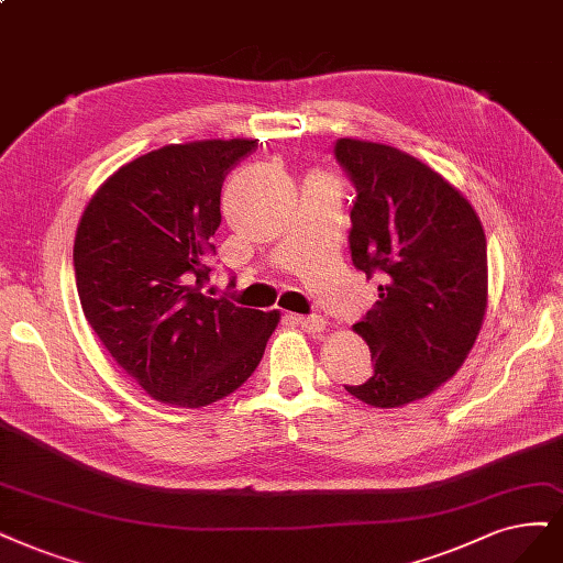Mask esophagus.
Wrapping results in <instances>:
<instances>
[{"mask_svg":"<svg viewBox=\"0 0 563 563\" xmlns=\"http://www.w3.org/2000/svg\"><path fill=\"white\" fill-rule=\"evenodd\" d=\"M294 319L305 333H309V335H319V333H323L325 331V319H321V317H290Z\"/></svg>","mask_w":563,"mask_h":563,"instance_id":"1","label":"esophagus"}]
</instances>
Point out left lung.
Here are the masks:
<instances>
[{"mask_svg":"<svg viewBox=\"0 0 563 563\" xmlns=\"http://www.w3.org/2000/svg\"><path fill=\"white\" fill-rule=\"evenodd\" d=\"M335 156L356 186L354 265L379 300L354 323L375 373L344 389L394 410L438 391L456 375L487 312V238L459 188L396 146L344 137Z\"/></svg>","mask_w":563,"mask_h":563,"instance_id":"8db88e82","label":"left lung"}]
</instances>
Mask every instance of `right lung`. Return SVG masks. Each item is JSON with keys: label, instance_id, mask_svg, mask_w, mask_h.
<instances>
[{"label": "right lung", "instance_id": "1", "mask_svg": "<svg viewBox=\"0 0 563 563\" xmlns=\"http://www.w3.org/2000/svg\"><path fill=\"white\" fill-rule=\"evenodd\" d=\"M256 140L167 144L92 192L74 238L86 321L158 402L207 407L256 371L279 312L207 296L225 174Z\"/></svg>", "mask_w": 563, "mask_h": 563}]
</instances>
